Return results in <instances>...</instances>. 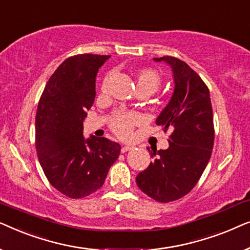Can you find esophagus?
<instances>
[{"instance_id":"1","label":"esophagus","mask_w":250,"mask_h":250,"mask_svg":"<svg viewBox=\"0 0 250 250\" xmlns=\"http://www.w3.org/2000/svg\"><path fill=\"white\" fill-rule=\"evenodd\" d=\"M134 146H124L122 148V152H126V151H129V150H132Z\"/></svg>"}]
</instances>
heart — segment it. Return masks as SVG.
Returning <instances> with one entry per match:
<instances>
[{
    "instance_id": "heart-1",
    "label": "heart",
    "mask_w": 250,
    "mask_h": 250,
    "mask_svg": "<svg viewBox=\"0 0 250 250\" xmlns=\"http://www.w3.org/2000/svg\"><path fill=\"white\" fill-rule=\"evenodd\" d=\"M134 78L136 91L145 92L149 95L155 93L162 84V78H160L158 71L153 70L151 68H143V69L138 70L134 75ZM108 82L109 76H105L101 86L104 92L107 91ZM135 122V115L128 114V112H117L111 119V128L118 136L127 138Z\"/></svg>"
}]
</instances>
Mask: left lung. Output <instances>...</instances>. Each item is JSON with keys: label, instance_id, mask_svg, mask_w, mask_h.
<instances>
[{"label": "left lung", "instance_id": "1", "mask_svg": "<svg viewBox=\"0 0 250 250\" xmlns=\"http://www.w3.org/2000/svg\"><path fill=\"white\" fill-rule=\"evenodd\" d=\"M172 69V98L156 119L164 131H172L166 150H152L156 157L136 176V184L159 203L180 199L199 181L214 146L213 109L209 90L189 64L174 57L153 58ZM149 150V148H148ZM150 151V150H149Z\"/></svg>", "mask_w": 250, "mask_h": 250}]
</instances>
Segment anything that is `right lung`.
<instances>
[{
    "label": "right lung",
    "mask_w": 250,
    "mask_h": 250,
    "mask_svg": "<svg viewBox=\"0 0 250 250\" xmlns=\"http://www.w3.org/2000/svg\"><path fill=\"white\" fill-rule=\"evenodd\" d=\"M110 56L78 54L57 68L36 112V150L51 186L78 199L104 186L121 146L83 135V123L95 98V77Z\"/></svg>",
    "instance_id": "add662e5"
}]
</instances>
